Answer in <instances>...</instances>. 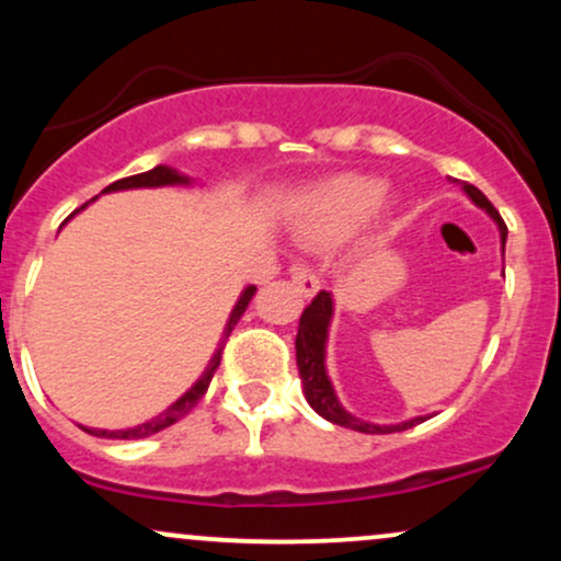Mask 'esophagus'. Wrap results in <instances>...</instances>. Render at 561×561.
I'll return each mask as SVG.
<instances>
[{"instance_id":"34e87169","label":"esophagus","mask_w":561,"mask_h":561,"mask_svg":"<svg viewBox=\"0 0 561 561\" xmlns=\"http://www.w3.org/2000/svg\"><path fill=\"white\" fill-rule=\"evenodd\" d=\"M293 285L302 295V298H311V295L319 293L321 282H319V276H317V272H313V268L295 266L293 268Z\"/></svg>"}]
</instances>
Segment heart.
<instances>
[{"label":"heart","instance_id":"1","mask_svg":"<svg viewBox=\"0 0 561 561\" xmlns=\"http://www.w3.org/2000/svg\"><path fill=\"white\" fill-rule=\"evenodd\" d=\"M385 184L371 176H340L319 192L313 199L308 231L317 237L334 234L362 221L371 208L382 199Z\"/></svg>","mask_w":561,"mask_h":561}]
</instances>
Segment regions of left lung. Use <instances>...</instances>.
I'll return each instance as SVG.
<instances>
[{
  "instance_id": "1",
  "label": "left lung",
  "mask_w": 561,
  "mask_h": 561,
  "mask_svg": "<svg viewBox=\"0 0 561 561\" xmlns=\"http://www.w3.org/2000/svg\"><path fill=\"white\" fill-rule=\"evenodd\" d=\"M465 192L480 208H485L488 214L493 216V221L499 224L501 229V244L506 248V224L504 218L499 216V210L493 208V203L488 199L478 186L465 184ZM332 319V295L321 293L311 300V306L302 311L300 317V327H298V340H295V351H298V371L302 379V392H306L308 403L311 409L317 411L319 416H324L327 422L340 424V427L356 430V433H366V435H388V433H403V430L416 427V424L424 422V416H416V420H409L403 424H369L356 420L353 414L340 405L337 396H334L332 382L327 379V369H324V343H327V327H330Z\"/></svg>"
}]
</instances>
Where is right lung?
Wrapping results in <instances>:
<instances>
[{
  "mask_svg": "<svg viewBox=\"0 0 561 561\" xmlns=\"http://www.w3.org/2000/svg\"><path fill=\"white\" fill-rule=\"evenodd\" d=\"M165 184H186V176H182L179 171L169 169V165H156L152 171H145V173H137V176H126V179H118V182H113L111 186H105V192H115V190H131V186H165ZM255 295V287H248L244 293L240 295V300H237L234 311H231V317L227 321V330H224V337H221V345H218L216 356L210 358L208 369H205V375L197 379L195 385H192L190 390L184 392L182 398H179L176 403L171 405V409H165L163 414L156 416V420L139 424V427H131V430H118V433H107V430H87L89 435H96V437H115V440H134V437H147V435H156L160 430L171 427V424H176L179 420H184L186 414H190L192 409H195L199 398L208 392V385L210 379H214L218 364H221V353L224 347H227V340L231 330L237 327V321L242 319L244 308L250 306V300H253Z\"/></svg>",
  "mask_w": 561,
  "mask_h": 561,
  "instance_id": "add662e5",
  "label": "right lung"
}]
</instances>
